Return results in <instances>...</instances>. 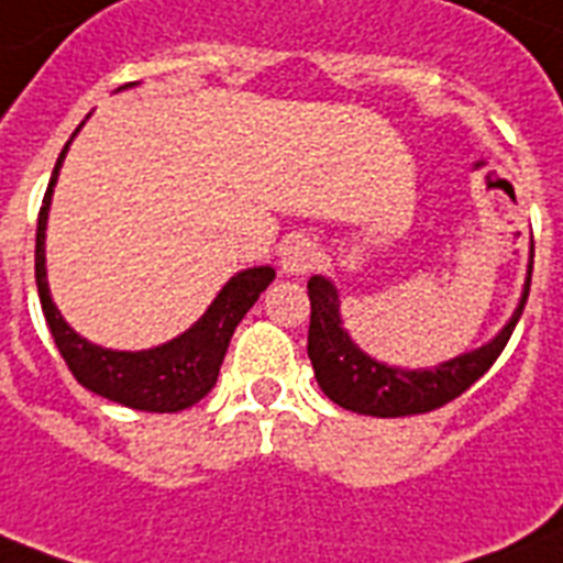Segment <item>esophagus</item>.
I'll return each instance as SVG.
<instances>
[{
    "label": "esophagus",
    "instance_id": "1",
    "mask_svg": "<svg viewBox=\"0 0 563 563\" xmlns=\"http://www.w3.org/2000/svg\"><path fill=\"white\" fill-rule=\"evenodd\" d=\"M318 243L306 234H291L280 249V266L286 274H306L318 266Z\"/></svg>",
    "mask_w": 563,
    "mask_h": 563
}]
</instances>
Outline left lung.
Wrapping results in <instances>:
<instances>
[{
	"label": "left lung",
	"mask_w": 563,
	"mask_h": 563,
	"mask_svg": "<svg viewBox=\"0 0 563 563\" xmlns=\"http://www.w3.org/2000/svg\"><path fill=\"white\" fill-rule=\"evenodd\" d=\"M530 280L523 286L521 303L509 318V323L495 334L486 346L475 352L457 354L452 361L434 366V369H395L375 361L366 352L354 346V340L343 332L340 323V300L332 283L314 274L309 280L311 323H309V361L314 366L318 386L329 400L357 415L372 418H406V415H423L441 409L443 404L464 395L478 377L489 372L498 354L509 343L515 323L521 318Z\"/></svg>",
	"instance_id": "1"
}]
</instances>
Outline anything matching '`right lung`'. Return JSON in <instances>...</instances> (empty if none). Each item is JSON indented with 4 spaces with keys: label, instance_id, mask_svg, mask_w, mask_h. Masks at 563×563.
<instances>
[{
    "label": "right lung",
    "instance_id": "obj_1",
    "mask_svg": "<svg viewBox=\"0 0 563 563\" xmlns=\"http://www.w3.org/2000/svg\"><path fill=\"white\" fill-rule=\"evenodd\" d=\"M68 145L56 159L48 191L42 200L40 220H36V289H40L51 338L68 363L70 375L77 377L85 389L97 391L113 404L140 409V412L188 409L214 389L231 334L245 318V311L257 303L260 291L268 289V283L274 280V268L257 266L234 274L223 291L214 297L209 311L188 332L168 340L163 346L143 349V352H113V349L93 346L65 323L51 300L48 280H45V225H48L51 194H54Z\"/></svg>",
    "mask_w": 563,
    "mask_h": 563
}]
</instances>
